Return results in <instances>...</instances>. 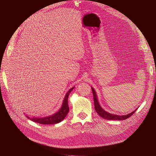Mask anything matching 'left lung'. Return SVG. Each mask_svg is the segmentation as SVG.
Listing matches in <instances>:
<instances>
[{"instance_id": "left-lung-1", "label": "left lung", "mask_w": 156, "mask_h": 156, "mask_svg": "<svg viewBox=\"0 0 156 156\" xmlns=\"http://www.w3.org/2000/svg\"><path fill=\"white\" fill-rule=\"evenodd\" d=\"M91 90L93 91V99H94L95 110L97 112V113L103 118H105L106 119H112V120H124V119L129 118L130 116H131V115L136 112V109L135 111H133V112L127 115H115V114L106 112L105 110H104L103 108H101V106L99 104V102H98V100H97V96L95 91L94 90V89L91 87Z\"/></svg>"}]
</instances>
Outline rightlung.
<instances>
[{"label": "right lung", "instance_id": "obj_1", "mask_svg": "<svg viewBox=\"0 0 156 156\" xmlns=\"http://www.w3.org/2000/svg\"><path fill=\"white\" fill-rule=\"evenodd\" d=\"M74 89V87L71 88L70 90L66 93V95L65 97V99L63 100V105H62L61 108L60 110L55 113V114H53L52 115H50V116H48L45 118H30L29 116H26L30 119L32 120L33 122H37L38 123H41V124H44V125H48V124H55L61 122L62 120H63L65 117L66 115H67L69 111V105H68V97L70 94V93Z\"/></svg>", "mask_w": 156, "mask_h": 156}]
</instances>
